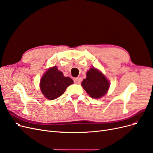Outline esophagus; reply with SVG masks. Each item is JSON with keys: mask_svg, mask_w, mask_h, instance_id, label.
Masks as SVG:
<instances>
[{"mask_svg": "<svg viewBox=\"0 0 153 153\" xmlns=\"http://www.w3.org/2000/svg\"><path fill=\"white\" fill-rule=\"evenodd\" d=\"M74 82L76 83V84H80V82H81L80 79L78 78V77L74 78Z\"/></svg>", "mask_w": 153, "mask_h": 153, "instance_id": "1", "label": "esophagus"}]
</instances>
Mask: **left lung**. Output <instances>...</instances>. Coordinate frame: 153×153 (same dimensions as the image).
<instances>
[{"label": "left lung", "instance_id": "1", "mask_svg": "<svg viewBox=\"0 0 153 153\" xmlns=\"http://www.w3.org/2000/svg\"><path fill=\"white\" fill-rule=\"evenodd\" d=\"M81 85L86 93L93 98H99L107 92L109 81L102 74L95 68H91L86 73V78Z\"/></svg>", "mask_w": 153, "mask_h": 153}]
</instances>
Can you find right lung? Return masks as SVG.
Instances as JSON below:
<instances>
[{
  "mask_svg": "<svg viewBox=\"0 0 153 153\" xmlns=\"http://www.w3.org/2000/svg\"><path fill=\"white\" fill-rule=\"evenodd\" d=\"M73 80L64 77L56 67L50 68L41 79L40 88L42 94L49 100H54L65 92L67 86L72 85Z\"/></svg>",
  "mask_w": 153,
  "mask_h": 153,
  "instance_id": "1",
  "label": "right lung"
}]
</instances>
